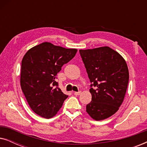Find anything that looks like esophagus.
<instances>
[{"label":"esophagus","instance_id":"1","mask_svg":"<svg viewBox=\"0 0 147 147\" xmlns=\"http://www.w3.org/2000/svg\"><path fill=\"white\" fill-rule=\"evenodd\" d=\"M80 94H81V92H80V91H79V92H74V95H76V96L80 95Z\"/></svg>","mask_w":147,"mask_h":147}]
</instances>
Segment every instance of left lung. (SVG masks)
Returning a JSON list of instances; mask_svg holds the SVG:
<instances>
[{
    "label": "left lung",
    "instance_id": "obj_1",
    "mask_svg": "<svg viewBox=\"0 0 147 147\" xmlns=\"http://www.w3.org/2000/svg\"><path fill=\"white\" fill-rule=\"evenodd\" d=\"M91 82L92 101L86 112L96 120L109 118L119 109L127 90L129 73L124 58L109 47L80 50Z\"/></svg>",
    "mask_w": 147,
    "mask_h": 147
}]
</instances>
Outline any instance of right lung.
I'll use <instances>...</instances> for the list:
<instances>
[{
  "label": "right lung",
  "instance_id": "add662e5",
  "mask_svg": "<svg viewBox=\"0 0 147 147\" xmlns=\"http://www.w3.org/2000/svg\"><path fill=\"white\" fill-rule=\"evenodd\" d=\"M76 49H65L44 42L30 49L22 59L21 86L32 110L45 118L53 117L68 97L55 81L64 64L76 55Z\"/></svg>",
  "mask_w": 147,
  "mask_h": 147
}]
</instances>
